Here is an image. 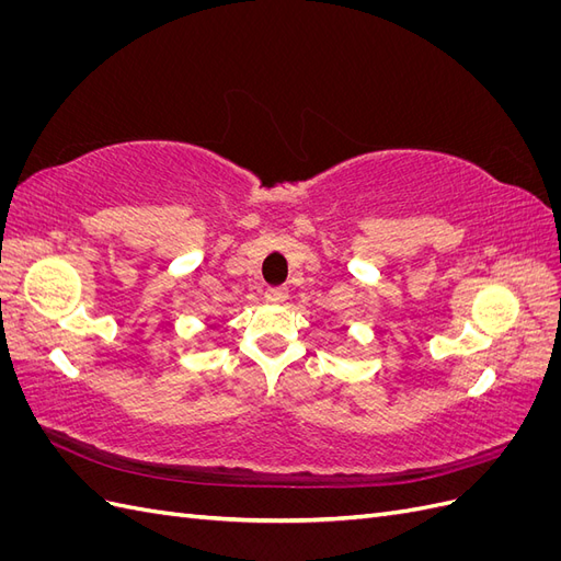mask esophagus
<instances>
[{"label":"esophagus","instance_id":"esophagus-1","mask_svg":"<svg viewBox=\"0 0 561 561\" xmlns=\"http://www.w3.org/2000/svg\"><path fill=\"white\" fill-rule=\"evenodd\" d=\"M264 299L271 304H283L287 299V287H268L264 293Z\"/></svg>","mask_w":561,"mask_h":561}]
</instances>
